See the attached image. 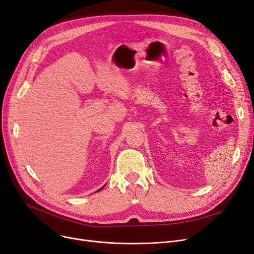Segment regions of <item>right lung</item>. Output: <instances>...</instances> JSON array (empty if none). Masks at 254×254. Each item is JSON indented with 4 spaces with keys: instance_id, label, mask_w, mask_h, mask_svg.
Returning <instances> with one entry per match:
<instances>
[{
    "instance_id": "add662e5",
    "label": "right lung",
    "mask_w": 254,
    "mask_h": 254,
    "mask_svg": "<svg viewBox=\"0 0 254 254\" xmlns=\"http://www.w3.org/2000/svg\"><path fill=\"white\" fill-rule=\"evenodd\" d=\"M102 190V189H100V190Z\"/></svg>"
}]
</instances>
